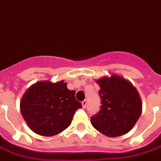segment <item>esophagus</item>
<instances>
[{
  "instance_id": "esophagus-1",
  "label": "esophagus",
  "mask_w": 161,
  "mask_h": 161,
  "mask_svg": "<svg viewBox=\"0 0 161 161\" xmlns=\"http://www.w3.org/2000/svg\"><path fill=\"white\" fill-rule=\"evenodd\" d=\"M82 105H83V108H86V106H87V101H86V100H84V101L82 102Z\"/></svg>"
}]
</instances>
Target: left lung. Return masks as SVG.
<instances>
[{
	"instance_id": "1",
	"label": "left lung",
	"mask_w": 161,
	"mask_h": 161,
	"mask_svg": "<svg viewBox=\"0 0 161 161\" xmlns=\"http://www.w3.org/2000/svg\"><path fill=\"white\" fill-rule=\"evenodd\" d=\"M96 83L101 87L102 106L98 113L91 117L92 126L107 136L125 135L142 114L139 92L130 81L115 74L97 79Z\"/></svg>"
}]
</instances>
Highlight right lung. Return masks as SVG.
<instances>
[{"label": "right lung", "instance_id": "add662e5", "mask_svg": "<svg viewBox=\"0 0 161 161\" xmlns=\"http://www.w3.org/2000/svg\"><path fill=\"white\" fill-rule=\"evenodd\" d=\"M20 112L32 131L52 136L67 129L82 104L75 98V91L67 83L39 81L26 90L22 97Z\"/></svg>", "mask_w": 161, "mask_h": 161}]
</instances>
